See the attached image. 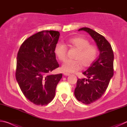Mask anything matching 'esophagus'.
Here are the masks:
<instances>
[{
    "label": "esophagus",
    "mask_w": 127,
    "mask_h": 127,
    "mask_svg": "<svg viewBox=\"0 0 127 127\" xmlns=\"http://www.w3.org/2000/svg\"><path fill=\"white\" fill-rule=\"evenodd\" d=\"M63 74H64V75H65V76L70 75V74L69 73H64Z\"/></svg>",
    "instance_id": "obj_1"
}]
</instances>
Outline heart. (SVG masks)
Returning <instances> with one entry per match:
<instances>
[{
  "instance_id": "heart-1",
  "label": "heart",
  "mask_w": 127,
  "mask_h": 127,
  "mask_svg": "<svg viewBox=\"0 0 127 127\" xmlns=\"http://www.w3.org/2000/svg\"><path fill=\"white\" fill-rule=\"evenodd\" d=\"M66 44L78 50L75 57L76 60H67L62 66L63 71L67 73H74L80 70L83 66L88 68L95 61L99 54L96 46L91 44L87 39L82 36L71 38L66 41ZM54 53L60 61L64 62L67 57L66 46L58 43L54 48Z\"/></svg>"
}]
</instances>
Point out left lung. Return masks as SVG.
Here are the masks:
<instances>
[{"label":"left lung","mask_w":127,"mask_h":127,"mask_svg":"<svg viewBox=\"0 0 127 127\" xmlns=\"http://www.w3.org/2000/svg\"><path fill=\"white\" fill-rule=\"evenodd\" d=\"M79 31L88 33L97 44L100 51L98 58L83 73L87 79H78L74 95L82 103L89 104L102 97L114 74V54L111 45L104 36L89 28Z\"/></svg>","instance_id":"left-lung-1"}]
</instances>
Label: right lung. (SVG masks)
Returning a JSON list of instances; mask_svg holds the SVG:
<instances>
[{
  "label": "right lung",
  "mask_w": 127,
  "mask_h": 127,
  "mask_svg": "<svg viewBox=\"0 0 127 127\" xmlns=\"http://www.w3.org/2000/svg\"><path fill=\"white\" fill-rule=\"evenodd\" d=\"M60 33L43 31L27 39L18 51L15 77L22 93L34 104L44 105L53 99L62 74L52 75L59 66L54 48Z\"/></svg>",
  "instance_id": "1"
}]
</instances>
